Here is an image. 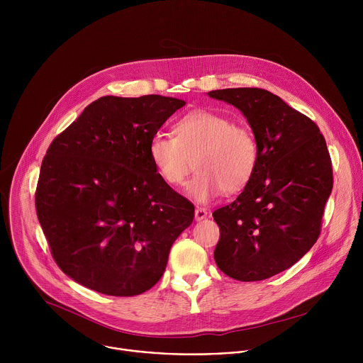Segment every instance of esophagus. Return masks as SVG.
Here are the masks:
<instances>
[{"label":"esophagus","mask_w":363,"mask_h":363,"mask_svg":"<svg viewBox=\"0 0 363 363\" xmlns=\"http://www.w3.org/2000/svg\"><path fill=\"white\" fill-rule=\"evenodd\" d=\"M206 216H208V213H206L205 208H202V206H196V208H195V221H202L203 218H206Z\"/></svg>","instance_id":"obj_1"}]
</instances>
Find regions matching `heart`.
<instances>
[{
    "instance_id": "b5f03b06",
    "label": "heart",
    "mask_w": 363,
    "mask_h": 363,
    "mask_svg": "<svg viewBox=\"0 0 363 363\" xmlns=\"http://www.w3.org/2000/svg\"><path fill=\"white\" fill-rule=\"evenodd\" d=\"M149 160L168 186H179L194 158L195 175L186 194L206 202L223 189L241 191L251 179L258 162L254 133L244 125L211 111H194L174 126V136L157 133L149 142Z\"/></svg>"
}]
</instances>
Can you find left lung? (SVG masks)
I'll use <instances>...</instances> for the list:
<instances>
[{
	"instance_id": "obj_1",
	"label": "left lung",
	"mask_w": 363,
	"mask_h": 363,
	"mask_svg": "<svg viewBox=\"0 0 363 363\" xmlns=\"http://www.w3.org/2000/svg\"><path fill=\"white\" fill-rule=\"evenodd\" d=\"M237 108L257 145V168L235 201L214 211L218 269L240 281L273 277L313 247L332 192V162L318 125L257 87L206 93Z\"/></svg>"
}]
</instances>
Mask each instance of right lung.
I'll return each instance as SVG.
<instances>
[{
    "label": "right lung",
    "mask_w": 363,
    "mask_h": 363,
    "mask_svg": "<svg viewBox=\"0 0 363 363\" xmlns=\"http://www.w3.org/2000/svg\"><path fill=\"white\" fill-rule=\"evenodd\" d=\"M182 106L160 94L103 96L51 142L37 217L57 266L76 283L128 297L162 277L194 205L160 179L147 149Z\"/></svg>",
    "instance_id": "1"
}]
</instances>
